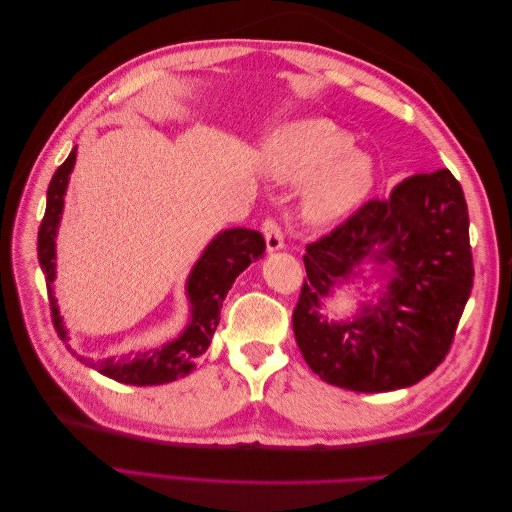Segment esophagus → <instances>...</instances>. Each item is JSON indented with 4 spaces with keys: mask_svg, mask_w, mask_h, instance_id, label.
Instances as JSON below:
<instances>
[{
    "mask_svg": "<svg viewBox=\"0 0 512 512\" xmlns=\"http://www.w3.org/2000/svg\"><path fill=\"white\" fill-rule=\"evenodd\" d=\"M262 235H265V241H267V252L273 254V252H280L284 247V235L280 226H277L273 220H265V224H262Z\"/></svg>",
    "mask_w": 512,
    "mask_h": 512,
    "instance_id": "34e87169",
    "label": "esophagus"
}]
</instances>
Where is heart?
<instances>
[{"mask_svg":"<svg viewBox=\"0 0 512 512\" xmlns=\"http://www.w3.org/2000/svg\"><path fill=\"white\" fill-rule=\"evenodd\" d=\"M262 166L280 183H303L299 211L309 226H331L374 188V162L329 119H299L273 130L262 145Z\"/></svg>","mask_w":512,"mask_h":512,"instance_id":"b5f03b06","label":"heart"}]
</instances>
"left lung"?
Returning a JSON list of instances; mask_svg holds the SVG:
<instances>
[{
    "mask_svg": "<svg viewBox=\"0 0 512 512\" xmlns=\"http://www.w3.org/2000/svg\"><path fill=\"white\" fill-rule=\"evenodd\" d=\"M307 280L292 314L303 359L324 382L356 393L406 389L446 356L472 292L470 218L451 170L401 181L369 200L329 237L307 245ZM350 317L331 319L337 289L364 277Z\"/></svg>",
    "mask_w": 512,
    "mask_h": 512,
    "instance_id": "8db88e82",
    "label": "left lung"
}]
</instances>
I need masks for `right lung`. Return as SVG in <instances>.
Wrapping results in <instances>:
<instances>
[{
  "label": "right lung",
  "instance_id": "right-lung-1",
  "mask_svg": "<svg viewBox=\"0 0 512 512\" xmlns=\"http://www.w3.org/2000/svg\"><path fill=\"white\" fill-rule=\"evenodd\" d=\"M76 162V147L70 151L68 160L61 164L49 183L46 192V211L38 230V260L49 288V301L53 312V324L57 335L68 344V329L59 314L55 299V277H57V230L64 213V198L68 181ZM265 254V239L258 230L250 228H226L215 235L209 245L194 262V267L185 282V297L190 305V318L183 331L168 339L162 346L145 348L136 354L108 356L94 361L89 356L76 359L87 367H94L102 376L132 386H156L185 378L196 367V359L203 354L211 337L220 324L222 303L237 277ZM70 350V346H68Z\"/></svg>",
  "mask_w": 512,
  "mask_h": 512
}]
</instances>
